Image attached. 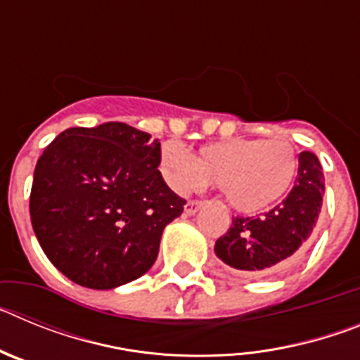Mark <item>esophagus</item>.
<instances>
[{
    "instance_id": "esophagus-1",
    "label": "esophagus",
    "mask_w": 360,
    "mask_h": 360,
    "mask_svg": "<svg viewBox=\"0 0 360 360\" xmlns=\"http://www.w3.org/2000/svg\"><path fill=\"white\" fill-rule=\"evenodd\" d=\"M203 202H187L186 203V207H184V212H186L187 216H193L198 212V209L202 207Z\"/></svg>"
}]
</instances>
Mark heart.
Returning a JSON list of instances; mask_svg holds the SVG:
<instances>
[{
	"label": "heart",
	"mask_w": 360,
	"mask_h": 360,
	"mask_svg": "<svg viewBox=\"0 0 360 360\" xmlns=\"http://www.w3.org/2000/svg\"><path fill=\"white\" fill-rule=\"evenodd\" d=\"M160 169L178 193L218 184L234 211L259 214L290 193L299 160L287 141L231 139L202 146L195 158L176 144H165Z\"/></svg>",
	"instance_id": "obj_1"
}]
</instances>
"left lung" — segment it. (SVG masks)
<instances>
[{"instance_id":"8db88e82","label":"left lung","mask_w":360,"mask_h":360,"mask_svg":"<svg viewBox=\"0 0 360 360\" xmlns=\"http://www.w3.org/2000/svg\"><path fill=\"white\" fill-rule=\"evenodd\" d=\"M324 195L319 158L299 155V169L288 196L262 218H234L214 254L247 276H269L287 269L307 250L316 229Z\"/></svg>"}]
</instances>
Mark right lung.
Wrapping results in <instances>:
<instances>
[{
    "label": "right lung",
    "instance_id": "add662e5",
    "mask_svg": "<svg viewBox=\"0 0 360 360\" xmlns=\"http://www.w3.org/2000/svg\"><path fill=\"white\" fill-rule=\"evenodd\" d=\"M158 165V139L124 122L56 136L34 171L30 219L59 272L110 290L151 269L165 225L186 205Z\"/></svg>",
    "mask_w": 360,
    "mask_h": 360
}]
</instances>
